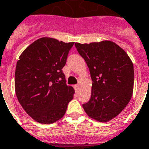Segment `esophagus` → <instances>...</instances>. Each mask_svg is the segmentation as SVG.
I'll return each mask as SVG.
<instances>
[{"label": "esophagus", "mask_w": 149, "mask_h": 149, "mask_svg": "<svg viewBox=\"0 0 149 149\" xmlns=\"http://www.w3.org/2000/svg\"><path fill=\"white\" fill-rule=\"evenodd\" d=\"M79 84H76V85H74V89L76 91L79 90Z\"/></svg>", "instance_id": "esophagus-1"}]
</instances>
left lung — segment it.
I'll list each match as a JSON object with an SVG mask.
<instances>
[{
  "mask_svg": "<svg viewBox=\"0 0 149 149\" xmlns=\"http://www.w3.org/2000/svg\"><path fill=\"white\" fill-rule=\"evenodd\" d=\"M78 52L85 60L93 80L91 98L83 107L99 122H107L128 105L134 89V65L127 53L111 41L81 44Z\"/></svg>",
  "mask_w": 149,
  "mask_h": 149,
  "instance_id": "obj_1",
  "label": "left lung"
}]
</instances>
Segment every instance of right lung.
Returning <instances> with one entry per match:
<instances>
[{"mask_svg": "<svg viewBox=\"0 0 149 149\" xmlns=\"http://www.w3.org/2000/svg\"><path fill=\"white\" fill-rule=\"evenodd\" d=\"M74 42L52 38L36 40L17 61L15 88L19 102L37 122L52 124L64 116L74 94L62 68Z\"/></svg>", "mask_w": 149, "mask_h": 149, "instance_id": "right-lung-1", "label": "right lung"}]
</instances>
